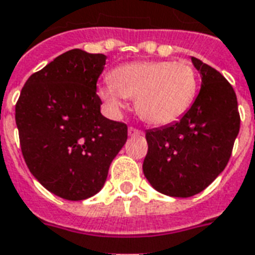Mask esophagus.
Segmentation results:
<instances>
[{
  "label": "esophagus",
  "mask_w": 255,
  "mask_h": 255,
  "mask_svg": "<svg viewBox=\"0 0 255 255\" xmlns=\"http://www.w3.org/2000/svg\"><path fill=\"white\" fill-rule=\"evenodd\" d=\"M128 131H129L130 137H137V135H142L143 134L141 130L134 129V128H129V130H128Z\"/></svg>",
  "instance_id": "1"
}]
</instances>
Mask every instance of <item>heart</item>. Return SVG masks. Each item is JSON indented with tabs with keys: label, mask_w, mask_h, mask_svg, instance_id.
Here are the masks:
<instances>
[{
	"label": "heart",
	"mask_w": 255,
	"mask_h": 255,
	"mask_svg": "<svg viewBox=\"0 0 255 255\" xmlns=\"http://www.w3.org/2000/svg\"><path fill=\"white\" fill-rule=\"evenodd\" d=\"M199 78L187 62H135L122 64L99 87V97L114 112L135 98V109L145 122L168 125L183 117L196 98Z\"/></svg>",
	"instance_id": "obj_1"
}]
</instances>
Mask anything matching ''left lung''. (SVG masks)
I'll list each match as a JSON object with an SVG mask.
<instances>
[{
	"instance_id": "obj_1",
	"label": "left lung",
	"mask_w": 255,
	"mask_h": 255,
	"mask_svg": "<svg viewBox=\"0 0 255 255\" xmlns=\"http://www.w3.org/2000/svg\"><path fill=\"white\" fill-rule=\"evenodd\" d=\"M191 60L202 75L191 109L175 124L146 130L143 175L156 191L173 198L202 192L221 175L241 126L233 86L215 68Z\"/></svg>"
}]
</instances>
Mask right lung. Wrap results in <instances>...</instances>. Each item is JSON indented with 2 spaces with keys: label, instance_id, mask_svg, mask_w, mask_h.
<instances>
[{
  "label": "right lung",
  "instance_id": "1",
  "mask_svg": "<svg viewBox=\"0 0 255 255\" xmlns=\"http://www.w3.org/2000/svg\"><path fill=\"white\" fill-rule=\"evenodd\" d=\"M102 53L71 49L29 76L16 105L21 152L49 192L84 200L102 189L128 126L101 114Z\"/></svg>",
  "mask_w": 255,
  "mask_h": 255
}]
</instances>
